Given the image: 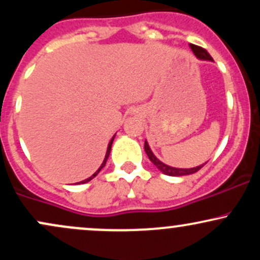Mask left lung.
Listing matches in <instances>:
<instances>
[{
	"label": "left lung",
	"instance_id": "8db88e82",
	"mask_svg": "<svg viewBox=\"0 0 260 260\" xmlns=\"http://www.w3.org/2000/svg\"><path fill=\"white\" fill-rule=\"evenodd\" d=\"M190 49H192V51L194 52V55L198 57L199 59H205V61H213V57H211L210 55H209L208 51L205 49H203L201 46H197V45H193L190 44L189 45ZM144 149H145V153H147L148 157L150 159L151 162L154 164L155 166H156L157 169L160 170L162 174L168 175V176H186V175H192L194 174V172L198 171V170H201L203 166L205 165V164H203V165H199L197 166V168H192V169H177V168H172V166H169L166 165V164L161 162V161L157 159L156 156L153 154V151H151L150 147H149L148 142L145 140L144 143Z\"/></svg>",
	"mask_w": 260,
	"mask_h": 260
}]
</instances>
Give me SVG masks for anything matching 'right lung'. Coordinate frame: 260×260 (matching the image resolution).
I'll use <instances>...</instances> for the list:
<instances>
[{
  "label": "right lung",
  "mask_w": 260,
  "mask_h": 260,
  "mask_svg": "<svg viewBox=\"0 0 260 260\" xmlns=\"http://www.w3.org/2000/svg\"><path fill=\"white\" fill-rule=\"evenodd\" d=\"M113 138H115V136L112 137V139L110 140V143H109V147H107V151H106V155H105V159H104V161H103V164H101V166L99 168V170H98L96 172H95L94 175L92 176H90V177L89 178H86V180H84V181H82L80 182V183H86V182H89L90 180H92V178L95 177V176H96L98 174H99V172L101 171V169L104 168V166H105V164H106V161H107V157H109V155H110V151H111V147H112V142H113Z\"/></svg>",
  "instance_id": "1"
}]
</instances>
